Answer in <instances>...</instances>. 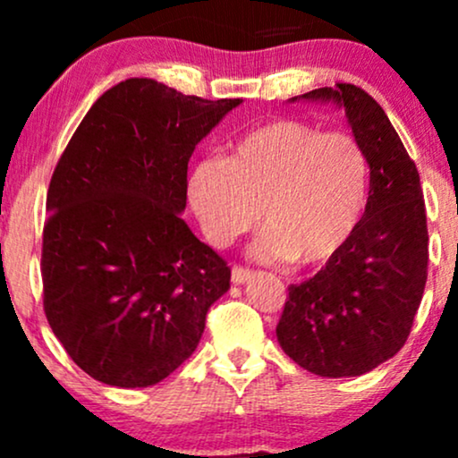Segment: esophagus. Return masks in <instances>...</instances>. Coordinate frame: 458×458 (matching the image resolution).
<instances>
[{"mask_svg": "<svg viewBox=\"0 0 458 458\" xmlns=\"http://www.w3.org/2000/svg\"><path fill=\"white\" fill-rule=\"evenodd\" d=\"M251 276H254V271L247 269V267H241V265H234L233 267V284H245L247 280H251Z\"/></svg>", "mask_w": 458, "mask_h": 458, "instance_id": "34e87169", "label": "esophagus"}]
</instances>
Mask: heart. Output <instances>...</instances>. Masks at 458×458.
I'll return each mask as SVG.
<instances>
[{
	"label": "heart",
	"mask_w": 458,
	"mask_h": 458,
	"mask_svg": "<svg viewBox=\"0 0 458 458\" xmlns=\"http://www.w3.org/2000/svg\"><path fill=\"white\" fill-rule=\"evenodd\" d=\"M370 161L361 141L293 118L247 131L230 155L198 161L187 199L208 243L224 247L251 228H265L251 254L267 262L295 259L317 267L334 259L364 217Z\"/></svg>",
	"instance_id": "b5f03b06"
}]
</instances>
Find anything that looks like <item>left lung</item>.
I'll list each match as a JSON object with an SVG mask.
<instances>
[{"label": "left lung", "mask_w": 458, "mask_h": 458, "mask_svg": "<svg viewBox=\"0 0 458 458\" xmlns=\"http://www.w3.org/2000/svg\"><path fill=\"white\" fill-rule=\"evenodd\" d=\"M301 98L344 109L370 161V191L364 217L343 250L317 276L288 286L277 343L314 375L360 377L403 349L422 301L428 269L422 185L370 94L353 83H335Z\"/></svg>", "instance_id": "obj_1"}]
</instances>
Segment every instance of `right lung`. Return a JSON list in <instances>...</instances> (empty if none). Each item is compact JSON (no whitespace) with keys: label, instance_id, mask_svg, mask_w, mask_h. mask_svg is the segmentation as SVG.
<instances>
[{"label":"right lung","instance_id":"add662e5","mask_svg":"<svg viewBox=\"0 0 458 458\" xmlns=\"http://www.w3.org/2000/svg\"><path fill=\"white\" fill-rule=\"evenodd\" d=\"M241 98L127 79L92 105L47 191L43 306L92 379L148 387L196 351L230 267L189 230L187 165Z\"/></svg>","mask_w":458,"mask_h":458}]
</instances>
